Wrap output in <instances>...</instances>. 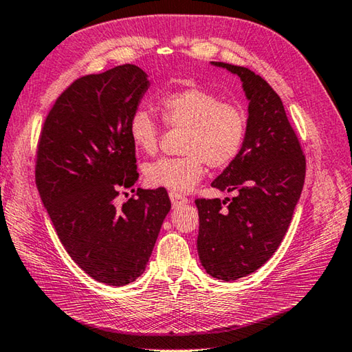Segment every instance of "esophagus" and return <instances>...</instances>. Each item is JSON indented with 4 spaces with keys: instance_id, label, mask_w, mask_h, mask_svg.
<instances>
[{
    "instance_id": "1",
    "label": "esophagus",
    "mask_w": 352,
    "mask_h": 352,
    "mask_svg": "<svg viewBox=\"0 0 352 352\" xmlns=\"http://www.w3.org/2000/svg\"><path fill=\"white\" fill-rule=\"evenodd\" d=\"M169 198H170L172 204H174V208H175V206L188 204V203H189V199H188V198L183 197V195H180V194H177V192H170V194H169Z\"/></svg>"
}]
</instances>
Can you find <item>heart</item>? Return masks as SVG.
<instances>
[{
    "instance_id": "heart-1",
    "label": "heart",
    "mask_w": 352,
    "mask_h": 352,
    "mask_svg": "<svg viewBox=\"0 0 352 352\" xmlns=\"http://www.w3.org/2000/svg\"><path fill=\"white\" fill-rule=\"evenodd\" d=\"M160 109L172 128L186 129L183 157H163L144 164L143 177L151 188L177 194L190 192L210 168L229 166L239 155L245 140L247 116L235 103L221 102L215 93L199 87H186L162 96ZM129 139L144 154H154L160 126L153 113L135 109L128 123Z\"/></svg>"
}]
</instances>
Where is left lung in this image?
<instances>
[{
  "instance_id": "8db88e82",
  "label": "left lung",
  "mask_w": 352,
  "mask_h": 352,
  "mask_svg": "<svg viewBox=\"0 0 352 352\" xmlns=\"http://www.w3.org/2000/svg\"><path fill=\"white\" fill-rule=\"evenodd\" d=\"M243 82L247 133L239 155L212 188L229 199H197L199 263L210 276L236 280L263 267L284 239L305 180V157L274 89L249 68L210 62Z\"/></svg>"
}]
</instances>
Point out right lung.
I'll return each instance as SVG.
<instances>
[{
  "mask_svg": "<svg viewBox=\"0 0 352 352\" xmlns=\"http://www.w3.org/2000/svg\"><path fill=\"white\" fill-rule=\"evenodd\" d=\"M149 85L131 64L74 80L54 102L38 144L36 186L54 230L74 263L107 285L142 276L170 210L163 188L114 204L139 178L128 123Z\"/></svg>",
  "mask_w": 352,
  "mask_h": 352,
  "instance_id": "obj_1",
  "label": "right lung"
}]
</instances>
